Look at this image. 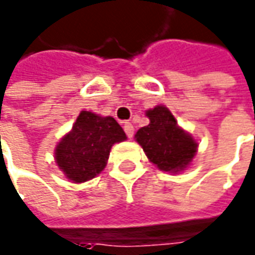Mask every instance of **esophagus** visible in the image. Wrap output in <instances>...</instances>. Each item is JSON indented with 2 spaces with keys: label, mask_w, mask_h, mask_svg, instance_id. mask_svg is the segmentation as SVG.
<instances>
[{
  "label": "esophagus",
  "mask_w": 255,
  "mask_h": 255,
  "mask_svg": "<svg viewBox=\"0 0 255 255\" xmlns=\"http://www.w3.org/2000/svg\"><path fill=\"white\" fill-rule=\"evenodd\" d=\"M124 131H126V135L128 138H132L134 135V126L131 123H124Z\"/></svg>",
  "instance_id": "esophagus-1"
}]
</instances>
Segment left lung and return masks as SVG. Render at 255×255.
<instances>
[{"mask_svg":"<svg viewBox=\"0 0 255 255\" xmlns=\"http://www.w3.org/2000/svg\"><path fill=\"white\" fill-rule=\"evenodd\" d=\"M146 116L150 123L139 128L135 138L150 162L163 171L186 169L197 152V142L178 128L173 114L163 106H156Z\"/></svg>","mask_w":255,"mask_h":255,"instance_id":"obj_1","label":"left lung"}]
</instances>
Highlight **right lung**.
<instances>
[{
  "instance_id": "right-lung-1",
  "label": "right lung",
  "mask_w": 255,
  "mask_h": 255,
  "mask_svg": "<svg viewBox=\"0 0 255 255\" xmlns=\"http://www.w3.org/2000/svg\"><path fill=\"white\" fill-rule=\"evenodd\" d=\"M127 136L113 117L81 112L72 131L57 145L55 160L74 183H84L105 169L110 149Z\"/></svg>"
}]
</instances>
